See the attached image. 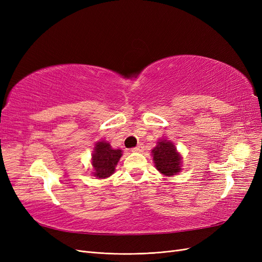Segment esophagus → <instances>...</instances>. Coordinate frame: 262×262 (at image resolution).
<instances>
[{
  "mask_svg": "<svg viewBox=\"0 0 262 262\" xmlns=\"http://www.w3.org/2000/svg\"><path fill=\"white\" fill-rule=\"evenodd\" d=\"M143 148H144L143 144H139L138 146H136V147H133V148H132V152H134V153H141L142 150H143Z\"/></svg>",
  "mask_w": 262,
  "mask_h": 262,
  "instance_id": "34e87169",
  "label": "esophagus"
}]
</instances>
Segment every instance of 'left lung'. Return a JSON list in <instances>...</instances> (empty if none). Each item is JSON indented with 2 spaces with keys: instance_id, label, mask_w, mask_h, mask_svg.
Listing matches in <instances>:
<instances>
[{
  "instance_id": "8db88e82",
  "label": "left lung",
  "mask_w": 262,
  "mask_h": 262,
  "mask_svg": "<svg viewBox=\"0 0 262 262\" xmlns=\"http://www.w3.org/2000/svg\"><path fill=\"white\" fill-rule=\"evenodd\" d=\"M153 161L156 169L165 176H173L181 170V156L172 142L161 140L152 149Z\"/></svg>"
}]
</instances>
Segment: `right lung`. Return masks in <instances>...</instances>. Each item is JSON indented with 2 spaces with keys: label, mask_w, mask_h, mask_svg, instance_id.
<instances>
[{
  "label": "right lung",
  "mask_w": 262,
  "mask_h": 262,
  "mask_svg": "<svg viewBox=\"0 0 262 262\" xmlns=\"http://www.w3.org/2000/svg\"><path fill=\"white\" fill-rule=\"evenodd\" d=\"M121 156V149H114L106 141L97 142L92 155L94 176L101 179L112 176Z\"/></svg>",
  "instance_id": "add662e5"
}]
</instances>
